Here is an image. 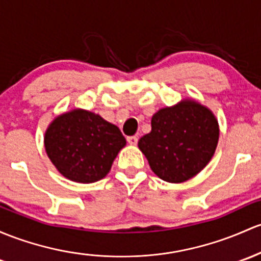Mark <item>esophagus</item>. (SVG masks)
<instances>
[{"label":"esophagus","instance_id":"obj_1","mask_svg":"<svg viewBox=\"0 0 261 261\" xmlns=\"http://www.w3.org/2000/svg\"><path fill=\"white\" fill-rule=\"evenodd\" d=\"M127 141H128V143H129V144L136 145L137 143H138V137H137V136H130V137H128Z\"/></svg>","mask_w":261,"mask_h":261}]
</instances>
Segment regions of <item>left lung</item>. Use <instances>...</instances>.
Masks as SVG:
<instances>
[{
  "instance_id": "1",
  "label": "left lung",
  "mask_w": 261,
  "mask_h": 261,
  "mask_svg": "<svg viewBox=\"0 0 261 261\" xmlns=\"http://www.w3.org/2000/svg\"><path fill=\"white\" fill-rule=\"evenodd\" d=\"M218 139L214 114L194 100H181L154 114L152 130L139 139L138 147L159 178L181 183L209 163Z\"/></svg>"
}]
</instances>
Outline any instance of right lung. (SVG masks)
<instances>
[{
    "instance_id": "add662e5",
    "label": "right lung",
    "mask_w": 261,
    "mask_h": 261,
    "mask_svg": "<svg viewBox=\"0 0 261 261\" xmlns=\"http://www.w3.org/2000/svg\"><path fill=\"white\" fill-rule=\"evenodd\" d=\"M124 145L117 125L83 109L58 116L44 136L47 155L58 172L78 183L105 178Z\"/></svg>"
}]
</instances>
